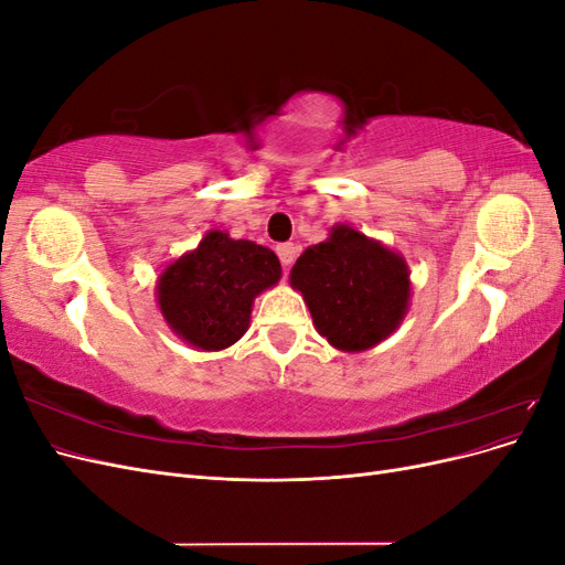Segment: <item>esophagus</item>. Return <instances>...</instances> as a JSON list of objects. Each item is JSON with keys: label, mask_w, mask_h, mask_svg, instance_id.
<instances>
[{"label": "esophagus", "mask_w": 565, "mask_h": 565, "mask_svg": "<svg viewBox=\"0 0 565 565\" xmlns=\"http://www.w3.org/2000/svg\"><path fill=\"white\" fill-rule=\"evenodd\" d=\"M276 252H278V256H280V262H282V266L285 268H289L295 264V259H297V247L292 245V243H282V245H278L276 247Z\"/></svg>", "instance_id": "obj_1"}]
</instances>
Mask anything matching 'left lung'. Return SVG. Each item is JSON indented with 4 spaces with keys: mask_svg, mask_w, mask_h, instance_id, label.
<instances>
[{
    "mask_svg": "<svg viewBox=\"0 0 565 565\" xmlns=\"http://www.w3.org/2000/svg\"><path fill=\"white\" fill-rule=\"evenodd\" d=\"M289 282L309 303L318 332L341 351L380 344L407 311L405 262L351 226L332 228L328 241L306 249Z\"/></svg>",
    "mask_w": 565,
    "mask_h": 565,
    "instance_id": "8db88e82",
    "label": "left lung"
}]
</instances>
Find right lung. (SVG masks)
<instances>
[{"instance_id": "obj_1", "label": "right lung", "mask_w": 565, "mask_h": 565, "mask_svg": "<svg viewBox=\"0 0 565 565\" xmlns=\"http://www.w3.org/2000/svg\"><path fill=\"white\" fill-rule=\"evenodd\" d=\"M278 280L280 262L268 247L212 231L162 273L158 301L188 344L221 351L247 332L254 297Z\"/></svg>"}]
</instances>
